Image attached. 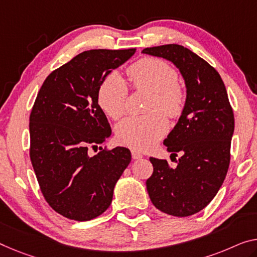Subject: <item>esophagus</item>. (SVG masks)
I'll list each match as a JSON object with an SVG mask.
<instances>
[{
  "mask_svg": "<svg viewBox=\"0 0 257 257\" xmlns=\"http://www.w3.org/2000/svg\"><path fill=\"white\" fill-rule=\"evenodd\" d=\"M131 154H132V159L133 160H140V159H142V157H144V155H142L141 153L137 152V151H131Z\"/></svg>",
  "mask_w": 257,
  "mask_h": 257,
  "instance_id": "1",
  "label": "esophagus"
}]
</instances>
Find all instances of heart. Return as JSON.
I'll return each instance as SVG.
<instances>
[{
	"label": "heart",
	"instance_id": "obj_1",
	"mask_svg": "<svg viewBox=\"0 0 257 257\" xmlns=\"http://www.w3.org/2000/svg\"><path fill=\"white\" fill-rule=\"evenodd\" d=\"M132 87L152 92L144 116L125 118L116 126V139L134 151H147L159 142L169 130L170 118L183 115L187 102L185 86L171 64L161 58L146 57L127 68ZM128 89L124 79L116 72L106 76L97 90V103L106 116L118 119L124 115Z\"/></svg>",
	"mask_w": 257,
	"mask_h": 257
}]
</instances>
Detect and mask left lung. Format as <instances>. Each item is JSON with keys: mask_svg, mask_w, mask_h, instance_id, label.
<instances>
[{"mask_svg": "<svg viewBox=\"0 0 257 257\" xmlns=\"http://www.w3.org/2000/svg\"><path fill=\"white\" fill-rule=\"evenodd\" d=\"M144 54L171 61L186 82L187 102L164 145L171 156L181 155L176 168L151 157L153 175L146 181L152 202L176 217L194 215L214 199L226 177L234 131L233 110L219 73L187 48L163 45Z\"/></svg>", "mask_w": 257, "mask_h": 257, "instance_id": "8db88e82", "label": "left lung"}]
</instances>
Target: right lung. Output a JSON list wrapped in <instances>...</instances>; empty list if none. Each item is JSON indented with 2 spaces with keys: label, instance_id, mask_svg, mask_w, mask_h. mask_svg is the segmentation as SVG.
<instances>
[{
  "label": "right lung",
  "instance_id": "right-lung-1",
  "mask_svg": "<svg viewBox=\"0 0 257 257\" xmlns=\"http://www.w3.org/2000/svg\"><path fill=\"white\" fill-rule=\"evenodd\" d=\"M136 49H92L54 70L30 115V159L47 203L69 219L89 220L112 201L113 187L131 162L127 148L88 155L111 134L97 103L103 79Z\"/></svg>",
  "mask_w": 257,
  "mask_h": 257
}]
</instances>
